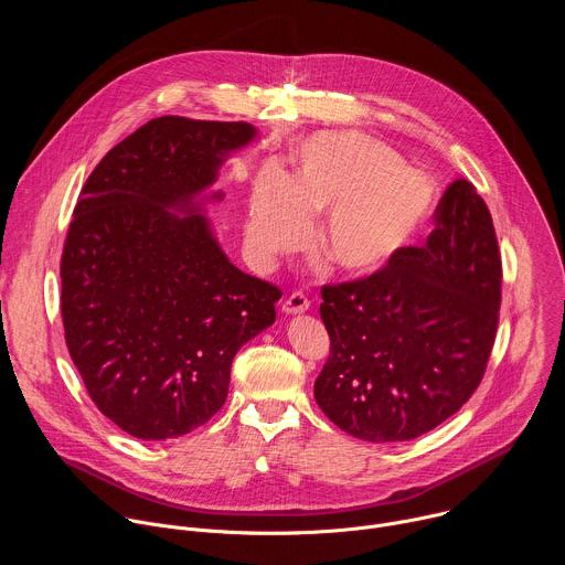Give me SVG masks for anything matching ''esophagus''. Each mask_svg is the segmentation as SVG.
<instances>
[{"instance_id":"34e87169","label":"esophagus","mask_w":565,"mask_h":565,"mask_svg":"<svg viewBox=\"0 0 565 565\" xmlns=\"http://www.w3.org/2000/svg\"><path fill=\"white\" fill-rule=\"evenodd\" d=\"M310 308V301L303 292H292L290 297H286V301L281 303V312L286 315H301Z\"/></svg>"}]
</instances>
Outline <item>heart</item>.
I'll use <instances>...</instances> for the list:
<instances>
[{
    "mask_svg": "<svg viewBox=\"0 0 565 565\" xmlns=\"http://www.w3.org/2000/svg\"><path fill=\"white\" fill-rule=\"evenodd\" d=\"M431 183L388 145L358 131H324L306 140L292 172L268 170L253 181L246 244L257 266L297 248L306 218L321 214L315 246L351 277L388 266L427 223Z\"/></svg>",
    "mask_w": 565,
    "mask_h": 565,
    "instance_id": "heart-1",
    "label": "heart"
}]
</instances>
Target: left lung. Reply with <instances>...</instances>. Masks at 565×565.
Listing matches in <instances>:
<instances>
[{"instance_id":"1","label":"left lung","mask_w":565,"mask_h":565,"mask_svg":"<svg viewBox=\"0 0 565 565\" xmlns=\"http://www.w3.org/2000/svg\"><path fill=\"white\" fill-rule=\"evenodd\" d=\"M427 246L380 273L321 288L331 355L319 409L366 443L414 440L454 416L486 373L499 324L501 255L492 214L456 179Z\"/></svg>"}]
</instances>
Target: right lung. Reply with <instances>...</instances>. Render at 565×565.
Wrapping results in <instances>:
<instances>
[{
    "mask_svg": "<svg viewBox=\"0 0 565 565\" xmlns=\"http://www.w3.org/2000/svg\"><path fill=\"white\" fill-rule=\"evenodd\" d=\"M248 122L153 118L87 179L62 253V321L96 407L140 440L205 425L236 351L273 327L281 290L223 253L207 203Z\"/></svg>",
    "mask_w": 565,
    "mask_h": 565,
    "instance_id": "right-lung-1",
    "label": "right lung"
}]
</instances>
